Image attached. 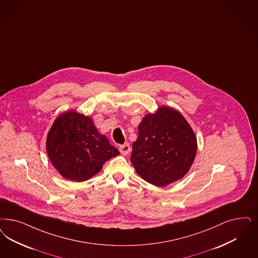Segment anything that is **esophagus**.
Returning <instances> with one entry per match:
<instances>
[{"mask_svg": "<svg viewBox=\"0 0 258 258\" xmlns=\"http://www.w3.org/2000/svg\"><path fill=\"white\" fill-rule=\"evenodd\" d=\"M119 151H120V152H121L123 155H126V154H128L130 151H131V147H130L128 144H124V145L120 146Z\"/></svg>", "mask_w": 258, "mask_h": 258, "instance_id": "esophagus-1", "label": "esophagus"}]
</instances>
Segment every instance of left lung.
I'll return each mask as SVG.
<instances>
[{"label": "left lung", "mask_w": 258, "mask_h": 258, "mask_svg": "<svg viewBox=\"0 0 258 258\" xmlns=\"http://www.w3.org/2000/svg\"><path fill=\"white\" fill-rule=\"evenodd\" d=\"M197 151L196 134L179 111L161 107L143 118L131 161L141 177L164 187L185 176Z\"/></svg>", "instance_id": "8db88e82"}]
</instances>
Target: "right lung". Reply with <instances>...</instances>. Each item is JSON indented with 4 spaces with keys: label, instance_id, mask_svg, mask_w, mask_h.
Listing matches in <instances>:
<instances>
[{
    "label": "right lung",
    "instance_id": "add662e5",
    "mask_svg": "<svg viewBox=\"0 0 258 258\" xmlns=\"http://www.w3.org/2000/svg\"><path fill=\"white\" fill-rule=\"evenodd\" d=\"M48 158L62 177L83 182L119 154L89 116L70 110L59 116L46 138Z\"/></svg>",
    "mask_w": 258,
    "mask_h": 258
}]
</instances>
